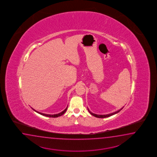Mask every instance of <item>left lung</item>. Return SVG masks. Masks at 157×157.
I'll return each mask as SVG.
<instances>
[{
  "mask_svg": "<svg viewBox=\"0 0 157 157\" xmlns=\"http://www.w3.org/2000/svg\"><path fill=\"white\" fill-rule=\"evenodd\" d=\"M124 108V107H123ZM123 108H121V109L120 110H119L118 111H115V112H114V113H111V114H106V115H97V114H94V113H91L90 111L89 110V109H88V110L89 111L90 113L93 116H94L95 117H98V118H105V117H111V116H112V115H113L114 114H116L117 113H119V111H120L121 110H122L123 109Z\"/></svg>",
  "mask_w": 157,
  "mask_h": 157,
  "instance_id": "left-lung-1",
  "label": "left lung"
}]
</instances>
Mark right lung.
I'll list each match as a JSON object with an SVG mask.
<instances>
[{"instance_id": "1", "label": "right lung", "mask_w": 157, "mask_h": 157, "mask_svg": "<svg viewBox=\"0 0 157 157\" xmlns=\"http://www.w3.org/2000/svg\"><path fill=\"white\" fill-rule=\"evenodd\" d=\"M32 109L33 110L35 111L36 112H37V113L40 114V115H43V116L50 117H60V116H61V115H62L63 114H64L65 112H66V111L67 110V107L66 108L65 110L63 111H62L61 113H59V114H54V115H49V114H43V113H40V112H38V111H37L36 110H34V109H33V108H32Z\"/></svg>"}]
</instances>
